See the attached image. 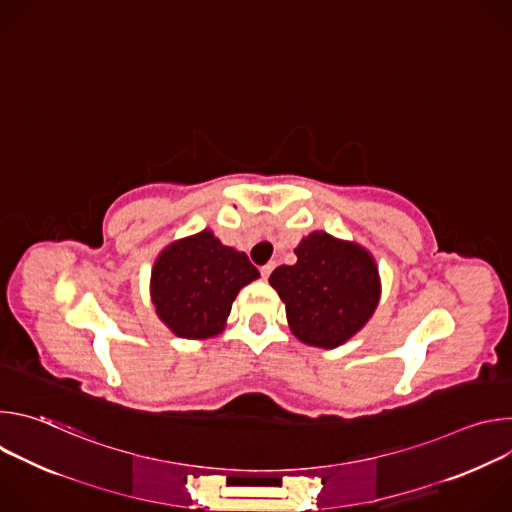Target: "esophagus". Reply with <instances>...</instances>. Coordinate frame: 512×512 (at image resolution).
<instances>
[{
    "label": "esophagus",
    "instance_id": "1",
    "mask_svg": "<svg viewBox=\"0 0 512 512\" xmlns=\"http://www.w3.org/2000/svg\"><path fill=\"white\" fill-rule=\"evenodd\" d=\"M273 269H275V263H267V265H263V267H261V277H263V279H267V277L271 275V271H273Z\"/></svg>",
    "mask_w": 512,
    "mask_h": 512
}]
</instances>
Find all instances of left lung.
<instances>
[{"mask_svg":"<svg viewBox=\"0 0 512 512\" xmlns=\"http://www.w3.org/2000/svg\"><path fill=\"white\" fill-rule=\"evenodd\" d=\"M298 263L277 267L269 283L285 304L298 340L336 348L375 314L381 279L373 255L348 241L316 231L296 249Z\"/></svg>","mask_w":512,"mask_h":512,"instance_id":"1","label":"left lung"}]
</instances>
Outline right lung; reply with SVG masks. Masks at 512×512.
I'll return each mask as SVG.
<instances>
[{
  "label": "right lung",
  "mask_w": 512,
  "mask_h": 512,
  "mask_svg": "<svg viewBox=\"0 0 512 512\" xmlns=\"http://www.w3.org/2000/svg\"><path fill=\"white\" fill-rule=\"evenodd\" d=\"M257 277L245 253L202 231L160 253L152 269V302L176 336L210 338L223 332L241 287Z\"/></svg>",
  "instance_id": "right-lung-1"
}]
</instances>
